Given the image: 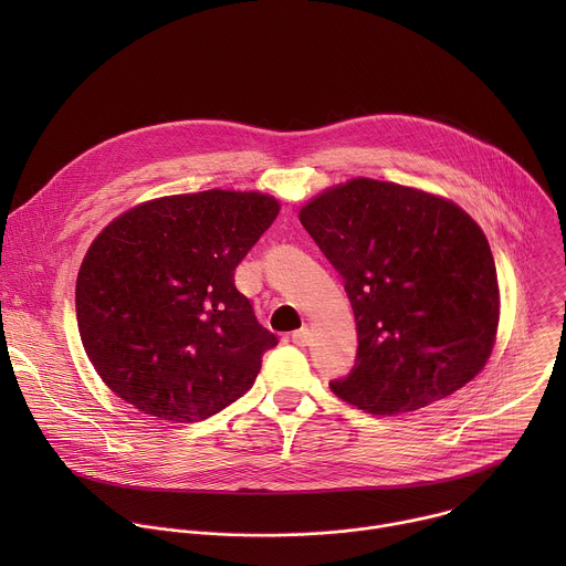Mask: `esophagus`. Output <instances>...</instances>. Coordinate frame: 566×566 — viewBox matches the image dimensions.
<instances>
[{
  "label": "esophagus",
  "instance_id": "1",
  "mask_svg": "<svg viewBox=\"0 0 566 566\" xmlns=\"http://www.w3.org/2000/svg\"><path fill=\"white\" fill-rule=\"evenodd\" d=\"M291 340H293V345H297V347H306V345L311 343V332H308L306 327H302V329H297V332L291 334Z\"/></svg>",
  "mask_w": 566,
  "mask_h": 566
}]
</instances>
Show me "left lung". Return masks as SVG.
<instances>
[{"label":"left lung","instance_id":"1","mask_svg":"<svg viewBox=\"0 0 566 566\" xmlns=\"http://www.w3.org/2000/svg\"><path fill=\"white\" fill-rule=\"evenodd\" d=\"M300 221L340 273L356 315V363L329 382L336 396L369 415H406L486 365L497 271L486 234L459 206L354 179L306 203Z\"/></svg>","mask_w":566,"mask_h":566}]
</instances>
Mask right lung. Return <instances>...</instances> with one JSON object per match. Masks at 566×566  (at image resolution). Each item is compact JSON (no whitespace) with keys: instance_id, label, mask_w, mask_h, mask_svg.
<instances>
[{"instance_id":"obj_1","label":"right lung","mask_w":566,"mask_h":566,"mask_svg":"<svg viewBox=\"0 0 566 566\" xmlns=\"http://www.w3.org/2000/svg\"><path fill=\"white\" fill-rule=\"evenodd\" d=\"M280 212L260 192L206 190L147 201L92 244L75 284L85 352L145 415L203 421L255 382L277 345L234 269Z\"/></svg>"}]
</instances>
